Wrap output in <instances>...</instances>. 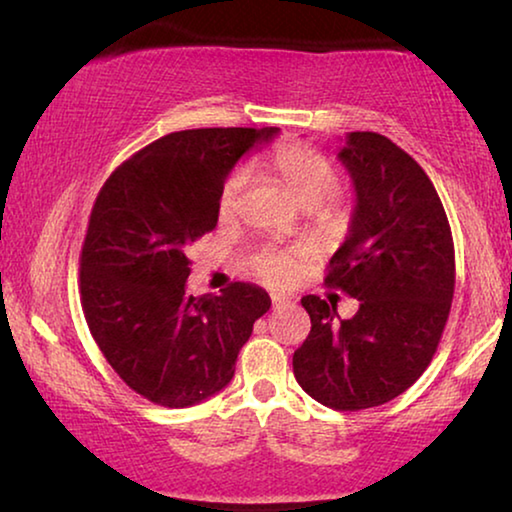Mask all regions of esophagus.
<instances>
[{
  "label": "esophagus",
  "mask_w": 512,
  "mask_h": 512,
  "mask_svg": "<svg viewBox=\"0 0 512 512\" xmlns=\"http://www.w3.org/2000/svg\"><path fill=\"white\" fill-rule=\"evenodd\" d=\"M291 305V300L288 298H281V295H272V309H284Z\"/></svg>",
  "instance_id": "1"
}]
</instances>
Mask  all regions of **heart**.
Returning a JSON list of instances; mask_svg holds the SVG:
<instances>
[{"instance_id": "heart-1", "label": "heart", "mask_w": 512, "mask_h": 512, "mask_svg": "<svg viewBox=\"0 0 512 512\" xmlns=\"http://www.w3.org/2000/svg\"><path fill=\"white\" fill-rule=\"evenodd\" d=\"M268 166L302 207H307V210L316 207L318 217L323 221H335L342 217V210H339L332 201H328L339 187L337 168L330 159H325L323 154L314 152L307 145L286 143L279 145L277 150L270 154ZM244 184H247V168L244 166L231 170V175L226 177L224 184H221L217 201V212L221 219L233 217V212L238 210ZM300 265L302 256L298 251L268 247L263 249L261 254L251 258L249 268L258 279H263L265 284L286 286L295 279Z\"/></svg>"}]
</instances>
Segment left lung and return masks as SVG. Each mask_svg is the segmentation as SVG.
Here are the masks:
<instances>
[{"instance_id":"left-lung-1","label":"left lung","mask_w":512,"mask_h":512,"mask_svg":"<svg viewBox=\"0 0 512 512\" xmlns=\"http://www.w3.org/2000/svg\"><path fill=\"white\" fill-rule=\"evenodd\" d=\"M339 159L355 210L325 284L360 307L342 321L337 305L305 295L311 330L293 374L323 406L362 411L402 395L432 362L453 305L455 244L432 180L390 138L348 133Z\"/></svg>"}]
</instances>
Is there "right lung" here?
Returning a JSON list of instances; mask_svg holds the SVG:
<instances>
[{
    "mask_svg": "<svg viewBox=\"0 0 512 512\" xmlns=\"http://www.w3.org/2000/svg\"><path fill=\"white\" fill-rule=\"evenodd\" d=\"M277 131L168 133L117 166L96 196L80 251L85 321L117 376L154 404L184 409L226 388L270 309V295L244 281L221 295H189L187 254L217 226L235 161Z\"/></svg>",
    "mask_w": 512,
    "mask_h": 512,
    "instance_id": "right-lung-1",
    "label": "right lung"
}]
</instances>
